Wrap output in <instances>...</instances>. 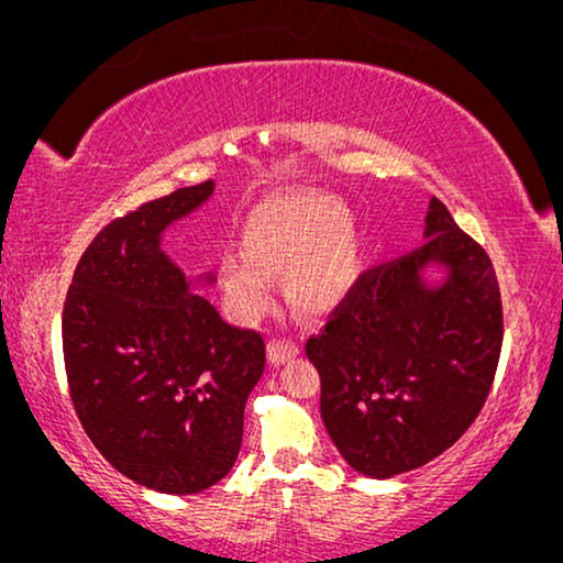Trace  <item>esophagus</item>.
Returning a JSON list of instances; mask_svg holds the SVG:
<instances>
[{"label": "esophagus", "mask_w": 563, "mask_h": 563, "mask_svg": "<svg viewBox=\"0 0 563 563\" xmlns=\"http://www.w3.org/2000/svg\"><path fill=\"white\" fill-rule=\"evenodd\" d=\"M299 353V345L291 343V341H272L268 343V361H272L274 366L279 364H287Z\"/></svg>", "instance_id": "1"}]
</instances>
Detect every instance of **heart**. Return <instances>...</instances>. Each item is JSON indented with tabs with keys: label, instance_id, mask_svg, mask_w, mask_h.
<instances>
[{
	"label": "heart",
	"instance_id": "b5f03b06",
	"mask_svg": "<svg viewBox=\"0 0 563 563\" xmlns=\"http://www.w3.org/2000/svg\"><path fill=\"white\" fill-rule=\"evenodd\" d=\"M243 253L220 258V284L241 318L272 305V276L287 274L289 302L302 314H328L358 272V241L341 199L318 191H279L249 214Z\"/></svg>",
	"mask_w": 563,
	"mask_h": 563
}]
</instances>
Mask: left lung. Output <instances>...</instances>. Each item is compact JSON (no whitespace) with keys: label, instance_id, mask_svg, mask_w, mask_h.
Here are the masks:
<instances>
[{"label":"left lung","instance_id":"8db88e82","mask_svg":"<svg viewBox=\"0 0 563 563\" xmlns=\"http://www.w3.org/2000/svg\"><path fill=\"white\" fill-rule=\"evenodd\" d=\"M422 235L420 249L361 274L305 345L320 374L322 422L349 466L372 479L451 449L479 415L503 351L487 251L435 197Z\"/></svg>","mask_w":563,"mask_h":563}]
</instances>
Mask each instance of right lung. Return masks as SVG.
<instances>
[{
    "mask_svg": "<svg viewBox=\"0 0 563 563\" xmlns=\"http://www.w3.org/2000/svg\"><path fill=\"white\" fill-rule=\"evenodd\" d=\"M212 191L214 181L176 189L112 220L84 251L64 305L84 430L120 474L164 495H197L233 468L266 364L264 338L228 325L161 249L164 230Z\"/></svg>",
    "mask_w": 563,
    "mask_h": 563,
    "instance_id": "obj_1",
    "label": "right lung"
}]
</instances>
